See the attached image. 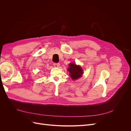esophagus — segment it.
Segmentation results:
<instances>
[{"mask_svg":"<svg viewBox=\"0 0 131 131\" xmlns=\"http://www.w3.org/2000/svg\"><path fill=\"white\" fill-rule=\"evenodd\" d=\"M60 66V64L59 63H54L53 66L55 67V68H58V67Z\"/></svg>","mask_w":131,"mask_h":131,"instance_id":"esophagus-1","label":"esophagus"}]
</instances>
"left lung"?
<instances>
[{
	"mask_svg": "<svg viewBox=\"0 0 131 131\" xmlns=\"http://www.w3.org/2000/svg\"><path fill=\"white\" fill-rule=\"evenodd\" d=\"M69 67L68 71L72 80H77L82 77L84 72L80 66H77L76 64L71 63L69 64Z\"/></svg>",
	"mask_w": 131,
	"mask_h": 131,
	"instance_id": "left-lung-1",
	"label": "left lung"
}]
</instances>
